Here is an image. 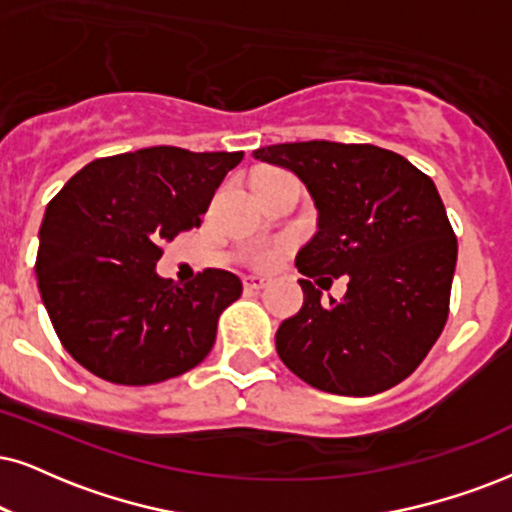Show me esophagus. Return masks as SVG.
I'll use <instances>...</instances> for the list:
<instances>
[{"mask_svg": "<svg viewBox=\"0 0 512 512\" xmlns=\"http://www.w3.org/2000/svg\"><path fill=\"white\" fill-rule=\"evenodd\" d=\"M269 283H271L269 278H264V276H245L243 278L245 290H262V288H267Z\"/></svg>", "mask_w": 512, "mask_h": 512, "instance_id": "obj_1", "label": "esophagus"}]
</instances>
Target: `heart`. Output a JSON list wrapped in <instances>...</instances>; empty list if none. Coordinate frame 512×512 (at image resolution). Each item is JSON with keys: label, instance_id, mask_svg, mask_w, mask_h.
<instances>
[{"label": "heart", "instance_id": "b5f03b06", "mask_svg": "<svg viewBox=\"0 0 512 512\" xmlns=\"http://www.w3.org/2000/svg\"><path fill=\"white\" fill-rule=\"evenodd\" d=\"M276 174H281V172L260 170L255 174V179H252V181L271 179V177H276ZM250 260H252V264H257V267H269V264H274V260H276V250L274 248H255V250H252Z\"/></svg>", "mask_w": 512, "mask_h": 512}]
</instances>
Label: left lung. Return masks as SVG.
I'll use <instances>...</instances> for the list:
<instances>
[{
    "instance_id": "left-lung-1",
    "label": "left lung",
    "mask_w": 512,
    "mask_h": 512,
    "mask_svg": "<svg viewBox=\"0 0 512 512\" xmlns=\"http://www.w3.org/2000/svg\"><path fill=\"white\" fill-rule=\"evenodd\" d=\"M252 155L295 172L319 210V231L295 257L304 304L278 326V357L307 385L345 397L409 378L444 331L458 257L435 181L371 144L297 141ZM342 273L346 297L321 303L308 278Z\"/></svg>"
}]
</instances>
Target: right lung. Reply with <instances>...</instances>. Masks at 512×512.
Masks as SVG:
<instances>
[{
	"label": "right lung",
	"instance_id": "1",
	"mask_svg": "<svg viewBox=\"0 0 512 512\" xmlns=\"http://www.w3.org/2000/svg\"><path fill=\"white\" fill-rule=\"evenodd\" d=\"M234 153L153 146L84 165L51 198L35 274L77 364L115 385H153L210 354L241 278L205 269L186 286L155 274L163 243L200 226Z\"/></svg>",
	"mask_w": 512,
	"mask_h": 512
}]
</instances>
